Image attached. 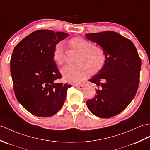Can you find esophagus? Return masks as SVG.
Here are the masks:
<instances>
[{"label":"esophagus","mask_w":150,"mask_h":150,"mask_svg":"<svg viewBox=\"0 0 150 150\" xmlns=\"http://www.w3.org/2000/svg\"><path fill=\"white\" fill-rule=\"evenodd\" d=\"M75 87H76V88H78L79 89H83L84 88V86L82 84H79V85H76Z\"/></svg>","instance_id":"obj_1"}]
</instances>
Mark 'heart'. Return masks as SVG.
Here are the masks:
<instances>
[{"mask_svg":"<svg viewBox=\"0 0 150 150\" xmlns=\"http://www.w3.org/2000/svg\"><path fill=\"white\" fill-rule=\"evenodd\" d=\"M70 50L77 52L74 62L75 64L67 66L61 69L66 82L76 83L85 79L89 74H98L105 67L107 55L102 47L94 44L82 37H74L67 42ZM53 60L59 65L64 63L65 49L62 43L54 45L52 50Z\"/></svg>","mask_w":150,"mask_h":150,"instance_id":"b5f03b06","label":"heart"}]
</instances>
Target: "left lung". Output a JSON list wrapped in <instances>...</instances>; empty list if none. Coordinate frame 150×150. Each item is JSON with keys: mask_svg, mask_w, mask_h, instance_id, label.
Instances as JSON below:
<instances>
[{"mask_svg": "<svg viewBox=\"0 0 150 150\" xmlns=\"http://www.w3.org/2000/svg\"><path fill=\"white\" fill-rule=\"evenodd\" d=\"M86 36L102 47L107 55L105 67L89 80L98 89H96V95L86 104L96 116L113 117L126 109L137 93L141 58L134 43L117 33L105 31Z\"/></svg>", "mask_w": 150, "mask_h": 150, "instance_id": "8db88e82", "label": "left lung"}]
</instances>
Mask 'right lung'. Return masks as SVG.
I'll return each mask as SVG.
<instances>
[{
	"label": "right lung",
	"mask_w": 150,
	"mask_h": 150,
	"mask_svg": "<svg viewBox=\"0 0 150 150\" xmlns=\"http://www.w3.org/2000/svg\"><path fill=\"white\" fill-rule=\"evenodd\" d=\"M68 36L50 30L33 32L15 47L10 62L17 100L36 116H53L61 109L71 85L57 83L62 78L52 58L54 45Z\"/></svg>",
	"instance_id": "1"
}]
</instances>
